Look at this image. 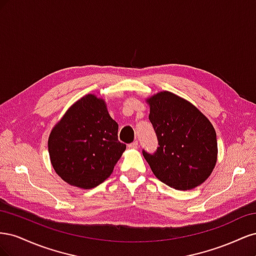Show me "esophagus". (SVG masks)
<instances>
[{"label": "esophagus", "instance_id": "obj_1", "mask_svg": "<svg viewBox=\"0 0 256 256\" xmlns=\"http://www.w3.org/2000/svg\"><path fill=\"white\" fill-rule=\"evenodd\" d=\"M138 146V144L136 141V142H132V143H130V144L128 145V147H129L130 150H136Z\"/></svg>", "mask_w": 256, "mask_h": 256}]
</instances>
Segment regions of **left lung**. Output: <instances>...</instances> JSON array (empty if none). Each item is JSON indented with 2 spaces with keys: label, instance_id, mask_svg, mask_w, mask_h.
I'll use <instances>...</instances> for the list:
<instances>
[{
  "label": "left lung",
  "instance_id": "left-lung-1",
  "mask_svg": "<svg viewBox=\"0 0 256 256\" xmlns=\"http://www.w3.org/2000/svg\"><path fill=\"white\" fill-rule=\"evenodd\" d=\"M159 147L143 156L160 182L191 190L212 173L218 157L214 126L188 100L164 90L146 99Z\"/></svg>",
  "mask_w": 256,
  "mask_h": 256
}]
</instances>
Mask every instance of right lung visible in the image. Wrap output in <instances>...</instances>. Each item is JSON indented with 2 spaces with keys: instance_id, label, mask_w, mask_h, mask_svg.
<instances>
[{
  "instance_id": "add662e5",
  "label": "right lung",
  "mask_w": 256,
  "mask_h": 256,
  "mask_svg": "<svg viewBox=\"0 0 256 256\" xmlns=\"http://www.w3.org/2000/svg\"><path fill=\"white\" fill-rule=\"evenodd\" d=\"M118 124L104 99L80 98L51 130L48 150L56 173L67 184L92 189L109 177L126 150L118 141Z\"/></svg>"
}]
</instances>
